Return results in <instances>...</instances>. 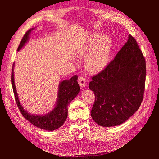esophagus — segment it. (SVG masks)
<instances>
[{
  "label": "esophagus",
  "instance_id": "34e87169",
  "mask_svg": "<svg viewBox=\"0 0 159 159\" xmlns=\"http://www.w3.org/2000/svg\"><path fill=\"white\" fill-rule=\"evenodd\" d=\"M78 83L80 85V87L84 88V87H85V85H86V80L82 76L79 77V78H78Z\"/></svg>",
  "mask_w": 159,
  "mask_h": 159
}]
</instances>
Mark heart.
<instances>
[{
  "label": "heart",
  "instance_id": "heart-1",
  "mask_svg": "<svg viewBox=\"0 0 159 159\" xmlns=\"http://www.w3.org/2000/svg\"><path fill=\"white\" fill-rule=\"evenodd\" d=\"M113 42L108 36L95 34L81 45L76 53L85 57V67L89 74L96 75L102 72L109 64L112 57Z\"/></svg>",
  "mask_w": 159,
  "mask_h": 159
}]
</instances>
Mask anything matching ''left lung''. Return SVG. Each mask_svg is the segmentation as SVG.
Instances as JSON below:
<instances>
[{
	"label": "left lung",
	"instance_id": "1",
	"mask_svg": "<svg viewBox=\"0 0 159 159\" xmlns=\"http://www.w3.org/2000/svg\"><path fill=\"white\" fill-rule=\"evenodd\" d=\"M145 78V57L129 34L114 60L89 82V88L95 96L91 111L93 121L106 127L127 121L141 104Z\"/></svg>",
	"mask_w": 159,
	"mask_h": 159
}]
</instances>
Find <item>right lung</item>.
<instances>
[{
	"mask_svg": "<svg viewBox=\"0 0 159 159\" xmlns=\"http://www.w3.org/2000/svg\"><path fill=\"white\" fill-rule=\"evenodd\" d=\"M35 28H30L26 32L18 48V51H20L23 48V47H25L30 39L32 31ZM14 64L15 63H14L12 66V85L16 104L23 116L27 121L38 128L48 131H54L60 128L68 117V107L69 104L80 91V87L77 81L78 76L74 75L70 80H65L60 81L58 85L56 102L52 111L45 114H33L24 109L22 105L19 101L15 83H14Z\"/></svg>",
	"mask_w": 159,
	"mask_h": 159,
	"instance_id": "1",
	"label": "right lung"
}]
</instances>
